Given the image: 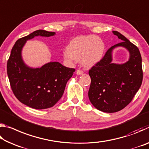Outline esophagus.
Masks as SVG:
<instances>
[{"label": "esophagus", "mask_w": 149, "mask_h": 149, "mask_svg": "<svg viewBox=\"0 0 149 149\" xmlns=\"http://www.w3.org/2000/svg\"><path fill=\"white\" fill-rule=\"evenodd\" d=\"M75 73H76V74L77 75H82L83 74H84V72H83L81 70H77Z\"/></svg>", "instance_id": "1"}]
</instances>
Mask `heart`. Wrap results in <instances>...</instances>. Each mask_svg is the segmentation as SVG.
<instances>
[{"instance_id": "obj_1", "label": "heart", "mask_w": 149, "mask_h": 149, "mask_svg": "<svg viewBox=\"0 0 149 149\" xmlns=\"http://www.w3.org/2000/svg\"><path fill=\"white\" fill-rule=\"evenodd\" d=\"M104 49V42L99 37L82 35L70 41L64 52V58L69 63L81 60L84 66L91 68L102 60Z\"/></svg>"}]
</instances>
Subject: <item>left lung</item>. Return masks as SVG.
<instances>
[{
  "mask_svg": "<svg viewBox=\"0 0 149 149\" xmlns=\"http://www.w3.org/2000/svg\"><path fill=\"white\" fill-rule=\"evenodd\" d=\"M112 33L122 42L110 47L89 72L91 79L88 93L90 102L97 109L107 113L118 112L129 104L143 81L139 50L120 33ZM118 47L129 52V59L123 64L112 62L113 51Z\"/></svg>",
  "mask_w": 149,
  "mask_h": 149,
  "instance_id": "left-lung-1",
  "label": "left lung"
}]
</instances>
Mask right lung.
Wrapping results in <instances>:
<instances>
[{
	"instance_id": "1",
	"label": "right lung",
	"mask_w": 149,
	"mask_h": 149,
	"mask_svg": "<svg viewBox=\"0 0 149 149\" xmlns=\"http://www.w3.org/2000/svg\"><path fill=\"white\" fill-rule=\"evenodd\" d=\"M55 32L37 30L17 40L7 62V74L14 95L24 104L37 110L46 109L61 99L65 85L75 69L58 62H50L39 68L27 65L22 58L27 41L35 37L54 36Z\"/></svg>"
}]
</instances>
